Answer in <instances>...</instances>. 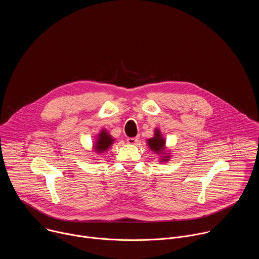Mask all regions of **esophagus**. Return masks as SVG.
<instances>
[{"mask_svg": "<svg viewBox=\"0 0 259 259\" xmlns=\"http://www.w3.org/2000/svg\"><path fill=\"white\" fill-rule=\"evenodd\" d=\"M138 140H139L138 137H129V138H127V143L134 145L138 142Z\"/></svg>", "mask_w": 259, "mask_h": 259, "instance_id": "obj_1", "label": "esophagus"}]
</instances>
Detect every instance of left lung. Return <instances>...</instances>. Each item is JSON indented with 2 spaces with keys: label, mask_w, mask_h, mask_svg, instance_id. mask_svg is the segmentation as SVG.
<instances>
[{
  "label": "left lung",
  "mask_w": 259,
  "mask_h": 259,
  "mask_svg": "<svg viewBox=\"0 0 259 259\" xmlns=\"http://www.w3.org/2000/svg\"><path fill=\"white\" fill-rule=\"evenodd\" d=\"M146 142L150 149L160 156V162L165 163L170 160V152L166 151V140L162 136L161 131L158 128H156L155 130L154 137L147 139Z\"/></svg>",
  "instance_id": "obj_1"
}]
</instances>
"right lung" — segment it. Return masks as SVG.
Instances as JSON below:
<instances>
[{"instance_id": "right-lung-1", "label": "right lung", "mask_w": 259, "mask_h": 259, "mask_svg": "<svg viewBox=\"0 0 259 259\" xmlns=\"http://www.w3.org/2000/svg\"><path fill=\"white\" fill-rule=\"evenodd\" d=\"M114 141L115 138L112 137V135H109V133L105 129H102L96 137V140L93 144V150L97 154H102L112 146Z\"/></svg>"}]
</instances>
